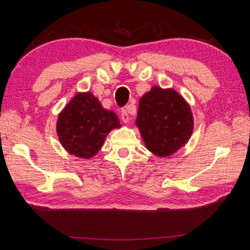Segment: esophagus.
Here are the masks:
<instances>
[{"label": "esophagus", "mask_w": 250, "mask_h": 250, "mask_svg": "<svg viewBox=\"0 0 250 250\" xmlns=\"http://www.w3.org/2000/svg\"><path fill=\"white\" fill-rule=\"evenodd\" d=\"M121 119H122V121H124V124H129L130 116H129L128 110H126V109H122V111H121Z\"/></svg>", "instance_id": "34e87169"}]
</instances>
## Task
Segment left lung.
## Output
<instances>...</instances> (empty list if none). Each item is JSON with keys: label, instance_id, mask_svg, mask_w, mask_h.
<instances>
[{"label": "left lung", "instance_id": "8db88e82", "mask_svg": "<svg viewBox=\"0 0 250 250\" xmlns=\"http://www.w3.org/2000/svg\"><path fill=\"white\" fill-rule=\"evenodd\" d=\"M135 125L148 150L160 158L169 157L192 135V110L176 90L153 86L139 101Z\"/></svg>", "mask_w": 250, "mask_h": 250}]
</instances>
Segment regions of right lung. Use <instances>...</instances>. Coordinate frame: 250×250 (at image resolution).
Instances as JSON below:
<instances>
[{"mask_svg":"<svg viewBox=\"0 0 250 250\" xmlns=\"http://www.w3.org/2000/svg\"><path fill=\"white\" fill-rule=\"evenodd\" d=\"M121 128L113 110L105 109L91 92H78L58 116L57 135L68 155L81 159L94 157L106 136Z\"/></svg>","mask_w":250,"mask_h":250,"instance_id":"obj_1","label":"right lung"}]
</instances>
